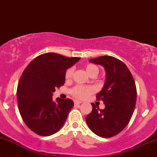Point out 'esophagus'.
I'll list each match as a JSON object with an SVG mask.
<instances>
[{
  "instance_id": "obj_1",
  "label": "esophagus",
  "mask_w": 157,
  "mask_h": 157,
  "mask_svg": "<svg viewBox=\"0 0 157 157\" xmlns=\"http://www.w3.org/2000/svg\"><path fill=\"white\" fill-rule=\"evenodd\" d=\"M81 103H82V102L78 101V100H75V104H81Z\"/></svg>"
}]
</instances>
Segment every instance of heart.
Instances as JSON below:
<instances>
[{
    "instance_id": "b5f03b06",
    "label": "heart",
    "mask_w": 157,
    "mask_h": 157,
    "mask_svg": "<svg viewBox=\"0 0 157 157\" xmlns=\"http://www.w3.org/2000/svg\"><path fill=\"white\" fill-rule=\"evenodd\" d=\"M86 72L89 74V75H97L99 72V68L96 65L94 64H87L86 66ZM74 73V68H70L66 71V79H71ZM94 92V88L91 86H77L75 88H73L71 90V94L74 97H76L77 99H86L90 94H91Z\"/></svg>"
}]
</instances>
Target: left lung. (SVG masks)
<instances>
[{
	"label": "left lung",
	"mask_w": 157,
	"mask_h": 157,
	"mask_svg": "<svg viewBox=\"0 0 157 157\" xmlns=\"http://www.w3.org/2000/svg\"><path fill=\"white\" fill-rule=\"evenodd\" d=\"M89 62L105 68V83L96 97L105 107L100 109L91 103L92 111L86 116V122L97 136L111 137L121 132L132 117L136 100V85L126 65L115 57L101 56L90 59Z\"/></svg>",
	"instance_id": "1"
}]
</instances>
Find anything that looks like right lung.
Masks as SVG:
<instances>
[{"label": "right lung", "mask_w": 157, "mask_h": 157, "mask_svg": "<svg viewBox=\"0 0 157 157\" xmlns=\"http://www.w3.org/2000/svg\"><path fill=\"white\" fill-rule=\"evenodd\" d=\"M80 59L46 53L25 68L17 86V104L23 122L33 132L47 136L63 126L74 102L60 98L54 101L52 95L65 83L66 70Z\"/></svg>", "instance_id": "obj_1"}]
</instances>
